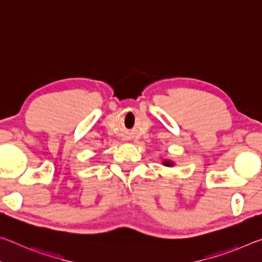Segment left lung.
<instances>
[{"instance_id":"obj_1","label":"left lung","mask_w":262,"mask_h":262,"mask_svg":"<svg viewBox=\"0 0 262 262\" xmlns=\"http://www.w3.org/2000/svg\"><path fill=\"white\" fill-rule=\"evenodd\" d=\"M164 165L170 166V165H172V163H171V162H167V161H165V162H164Z\"/></svg>"}]
</instances>
